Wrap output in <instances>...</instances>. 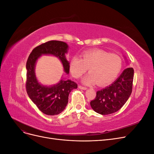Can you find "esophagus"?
<instances>
[{"mask_svg": "<svg viewBox=\"0 0 154 154\" xmlns=\"http://www.w3.org/2000/svg\"><path fill=\"white\" fill-rule=\"evenodd\" d=\"M78 87H79V88H80V89H82V90H86V89H87V87H83V86H82V85H79Z\"/></svg>", "mask_w": 154, "mask_h": 154, "instance_id": "34e87169", "label": "esophagus"}]
</instances>
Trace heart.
I'll use <instances>...</instances> for the list:
<instances>
[{"mask_svg":"<svg viewBox=\"0 0 154 154\" xmlns=\"http://www.w3.org/2000/svg\"><path fill=\"white\" fill-rule=\"evenodd\" d=\"M122 60L118 55L109 54L101 49L85 51L82 58L74 56L71 60L70 70L74 78H79L88 69V74L83 82L86 84L96 83L97 85H106L113 82L122 68Z\"/></svg>","mask_w":154,"mask_h":154,"instance_id":"b5f03b06","label":"heart"}]
</instances>
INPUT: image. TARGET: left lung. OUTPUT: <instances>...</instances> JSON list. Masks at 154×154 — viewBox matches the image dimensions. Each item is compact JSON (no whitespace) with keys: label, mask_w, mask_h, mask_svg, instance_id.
<instances>
[{"label":"left lung","mask_w":154,"mask_h":154,"mask_svg":"<svg viewBox=\"0 0 154 154\" xmlns=\"http://www.w3.org/2000/svg\"><path fill=\"white\" fill-rule=\"evenodd\" d=\"M134 69H125L113 83L97 91L96 96L91 101L92 109L101 115L118 111L125 104L132 91Z\"/></svg>","instance_id":"left-lung-1"}]
</instances>
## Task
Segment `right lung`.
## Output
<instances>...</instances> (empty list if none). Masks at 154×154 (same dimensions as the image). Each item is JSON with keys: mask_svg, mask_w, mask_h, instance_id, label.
<instances>
[{"mask_svg": "<svg viewBox=\"0 0 154 154\" xmlns=\"http://www.w3.org/2000/svg\"><path fill=\"white\" fill-rule=\"evenodd\" d=\"M67 49V44L63 42L51 40L34 48L27 59L26 82L27 93L39 110L46 115L54 116L63 112L68 103L69 93L74 88H77L78 85L69 80H61L57 85L51 87L40 85L35 76V63L42 54H53L61 60L65 72L68 74L69 62L65 57Z\"/></svg>", "mask_w": 154, "mask_h": 154, "instance_id": "obj_1", "label": "right lung"}]
</instances>
